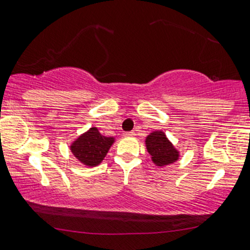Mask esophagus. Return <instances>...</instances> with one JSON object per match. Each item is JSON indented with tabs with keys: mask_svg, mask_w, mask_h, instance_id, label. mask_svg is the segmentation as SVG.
<instances>
[{
	"mask_svg": "<svg viewBox=\"0 0 250 250\" xmlns=\"http://www.w3.org/2000/svg\"><path fill=\"white\" fill-rule=\"evenodd\" d=\"M123 135H125V137H133L135 133H134V131H127V133H125Z\"/></svg>",
	"mask_w": 250,
	"mask_h": 250,
	"instance_id": "34e87169",
	"label": "esophagus"
}]
</instances>
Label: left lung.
<instances>
[{
  "label": "left lung",
  "instance_id": "8db88e82",
  "mask_svg": "<svg viewBox=\"0 0 250 250\" xmlns=\"http://www.w3.org/2000/svg\"><path fill=\"white\" fill-rule=\"evenodd\" d=\"M146 149L152 161L158 167L171 164L178 159V151L173 148L167 136L162 131H154L146 137Z\"/></svg>",
  "mask_w": 250,
  "mask_h": 250
}]
</instances>
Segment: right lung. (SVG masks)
Returning <instances> with one entry per match:
<instances>
[{
	"mask_svg": "<svg viewBox=\"0 0 250 250\" xmlns=\"http://www.w3.org/2000/svg\"><path fill=\"white\" fill-rule=\"evenodd\" d=\"M114 142L113 137L102 136L96 128H91L71 146L73 155L89 167L100 164Z\"/></svg>",
	"mask_w": 250,
	"mask_h": 250,
	"instance_id": "1",
	"label": "right lung"
}]
</instances>
